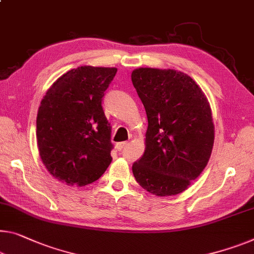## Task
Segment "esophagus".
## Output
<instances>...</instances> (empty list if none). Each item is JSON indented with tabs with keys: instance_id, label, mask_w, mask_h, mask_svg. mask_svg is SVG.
Wrapping results in <instances>:
<instances>
[{
	"instance_id": "1",
	"label": "esophagus",
	"mask_w": 254,
	"mask_h": 254,
	"mask_svg": "<svg viewBox=\"0 0 254 254\" xmlns=\"http://www.w3.org/2000/svg\"><path fill=\"white\" fill-rule=\"evenodd\" d=\"M128 145V142H120L116 144V149L118 151H122L124 147H126Z\"/></svg>"
}]
</instances>
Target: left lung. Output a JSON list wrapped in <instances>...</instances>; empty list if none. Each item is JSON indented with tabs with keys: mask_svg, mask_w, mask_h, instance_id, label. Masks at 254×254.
Listing matches in <instances>:
<instances>
[{
	"mask_svg": "<svg viewBox=\"0 0 254 254\" xmlns=\"http://www.w3.org/2000/svg\"><path fill=\"white\" fill-rule=\"evenodd\" d=\"M131 81L149 122L145 151L132 165L136 182L157 196L183 193L212 152L209 101L192 78L175 69H135Z\"/></svg>",
	"mask_w": 254,
	"mask_h": 254,
	"instance_id": "8db88e82",
	"label": "left lung"
}]
</instances>
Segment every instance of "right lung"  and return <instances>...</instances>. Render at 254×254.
<instances>
[{"label": "right lung", "mask_w": 254, "mask_h": 254, "mask_svg": "<svg viewBox=\"0 0 254 254\" xmlns=\"http://www.w3.org/2000/svg\"><path fill=\"white\" fill-rule=\"evenodd\" d=\"M117 68L69 70L43 96L36 120L42 162L54 178L78 187L97 181L112 161L111 127L102 97Z\"/></svg>", "instance_id": "right-lung-1"}]
</instances>
